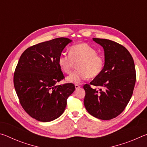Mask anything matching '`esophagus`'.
<instances>
[{
  "instance_id": "34e87169",
  "label": "esophagus",
  "mask_w": 147,
  "mask_h": 147,
  "mask_svg": "<svg viewBox=\"0 0 147 147\" xmlns=\"http://www.w3.org/2000/svg\"><path fill=\"white\" fill-rule=\"evenodd\" d=\"M80 88V86L78 85V84H75V88L77 89H79Z\"/></svg>"
}]
</instances>
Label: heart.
<instances>
[{"label":"heart","mask_w":147,"mask_h":147,"mask_svg":"<svg viewBox=\"0 0 147 147\" xmlns=\"http://www.w3.org/2000/svg\"><path fill=\"white\" fill-rule=\"evenodd\" d=\"M78 70L67 78V81L73 84H80L89 76L94 78L103 71L105 60L102 56L89 45L82 43L71 46L69 54L63 53L59 56L58 63L63 73L69 74L75 63Z\"/></svg>","instance_id":"b5f03b06"}]
</instances>
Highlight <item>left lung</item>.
<instances>
[{
    "label": "left lung",
    "instance_id": "left-lung-1",
    "mask_svg": "<svg viewBox=\"0 0 147 147\" xmlns=\"http://www.w3.org/2000/svg\"><path fill=\"white\" fill-rule=\"evenodd\" d=\"M103 47L105 64L103 71L89 84H85L84 106L89 114L109 120L123 112L132 96L136 80L132 56L125 47L106 39L93 38ZM100 88L99 90L90 87Z\"/></svg>",
    "mask_w": 147,
    "mask_h": 147
}]
</instances>
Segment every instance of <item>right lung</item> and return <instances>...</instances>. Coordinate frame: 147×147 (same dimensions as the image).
Listing matches in <instances>:
<instances>
[{"label":"right lung","instance_id":"obj_1","mask_svg":"<svg viewBox=\"0 0 147 147\" xmlns=\"http://www.w3.org/2000/svg\"><path fill=\"white\" fill-rule=\"evenodd\" d=\"M72 40L56 38L29 47L20 57L13 84L24 111L36 120L49 122L62 115L67 99L75 90L73 84L56 86L65 77L58 60Z\"/></svg>","mask_w":147,"mask_h":147}]
</instances>
